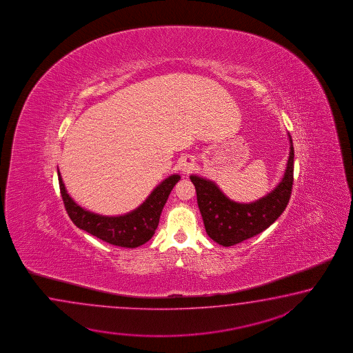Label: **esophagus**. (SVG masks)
I'll return each instance as SVG.
<instances>
[{"mask_svg":"<svg viewBox=\"0 0 353 353\" xmlns=\"http://www.w3.org/2000/svg\"><path fill=\"white\" fill-rule=\"evenodd\" d=\"M180 169L184 174H189L195 169V160L193 158H184L180 163Z\"/></svg>","mask_w":353,"mask_h":353,"instance_id":"34e87169","label":"esophagus"}]
</instances>
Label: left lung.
Instances as JSON below:
<instances>
[{
	"instance_id": "1",
	"label": "left lung",
	"mask_w": 353,
	"mask_h": 353,
	"mask_svg": "<svg viewBox=\"0 0 353 353\" xmlns=\"http://www.w3.org/2000/svg\"><path fill=\"white\" fill-rule=\"evenodd\" d=\"M288 136L290 151L284 175L270 193L255 202H234L214 181L190 175L205 232L218 245L228 248L254 237L270 227L285 210L294 181L293 140L290 134Z\"/></svg>"
}]
</instances>
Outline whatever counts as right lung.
Wrapping results in <instances>:
<instances>
[{
    "mask_svg": "<svg viewBox=\"0 0 353 353\" xmlns=\"http://www.w3.org/2000/svg\"><path fill=\"white\" fill-rule=\"evenodd\" d=\"M60 193L68 216L78 228L120 248H135L146 243L158 228L160 214L180 175L173 174L154 188L150 195L136 210L122 216H102L84 210L68 194L59 169Z\"/></svg>",
    "mask_w": 353,
    "mask_h": 353,
    "instance_id": "1",
    "label": "right lung"
}]
</instances>
